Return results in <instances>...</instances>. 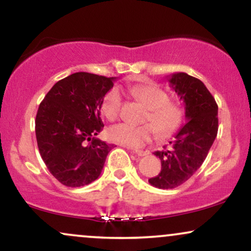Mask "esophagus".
Masks as SVG:
<instances>
[{
	"label": "esophagus",
	"instance_id": "34e87169",
	"mask_svg": "<svg viewBox=\"0 0 251 251\" xmlns=\"http://www.w3.org/2000/svg\"><path fill=\"white\" fill-rule=\"evenodd\" d=\"M133 152L134 154H137L138 157H144V155H146V154H149V152L148 151H140V150H133Z\"/></svg>",
	"mask_w": 251,
	"mask_h": 251
}]
</instances>
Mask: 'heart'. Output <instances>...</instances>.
<instances>
[{"mask_svg":"<svg viewBox=\"0 0 251 251\" xmlns=\"http://www.w3.org/2000/svg\"><path fill=\"white\" fill-rule=\"evenodd\" d=\"M131 93L135 99L149 109L145 120L151 124L133 126L128 124H118L108 129V138L112 142L127 146L142 148L153 138L154 129L162 137L174 134L183 124L184 112L178 103L169 101V97L162 88L148 83L138 85L131 88ZM122 94L118 88H111L103 97L101 113L108 122H114L119 118L122 109Z\"/></svg>","mask_w":251,"mask_h":251,"instance_id":"b5f03b06","label":"heart"}]
</instances>
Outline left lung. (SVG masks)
<instances>
[{"mask_svg":"<svg viewBox=\"0 0 251 251\" xmlns=\"http://www.w3.org/2000/svg\"><path fill=\"white\" fill-rule=\"evenodd\" d=\"M170 86L185 106V125L170 142L171 149L155 151L162 170L149 179L158 189H174L185 183L201 168L218 131V106L203 82L186 73H175Z\"/></svg>","mask_w":251,"mask_h":251,"instance_id":"obj_1","label":"left lung"}]
</instances>
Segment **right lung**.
<instances>
[{"instance_id": "obj_1", "label": "right lung", "mask_w": 251, "mask_h": 251, "mask_svg": "<svg viewBox=\"0 0 251 251\" xmlns=\"http://www.w3.org/2000/svg\"><path fill=\"white\" fill-rule=\"evenodd\" d=\"M116 77L79 72L57 81L40 103L35 133L40 154L60 183L87 185L101 174L113 145L98 139L103 97Z\"/></svg>"}]
</instances>
